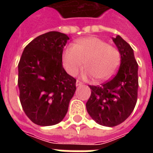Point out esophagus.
Listing matches in <instances>:
<instances>
[{
  "instance_id": "1",
  "label": "esophagus",
  "mask_w": 153,
  "mask_h": 153,
  "mask_svg": "<svg viewBox=\"0 0 153 153\" xmlns=\"http://www.w3.org/2000/svg\"><path fill=\"white\" fill-rule=\"evenodd\" d=\"M75 84H76V86H80V85H82V84H83V83H82V82H80L79 80H77Z\"/></svg>"
}]
</instances>
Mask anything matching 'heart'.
I'll return each mask as SVG.
<instances>
[{"instance_id":"b5f03b06","label":"heart","mask_w":153,"mask_h":153,"mask_svg":"<svg viewBox=\"0 0 153 153\" xmlns=\"http://www.w3.org/2000/svg\"><path fill=\"white\" fill-rule=\"evenodd\" d=\"M85 62H83V61ZM61 63L68 74L75 76L85 64L84 77H95L99 81L110 79L120 63V54L115 47L97 37L80 38L73 46L64 49Z\"/></svg>"}]
</instances>
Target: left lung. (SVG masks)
I'll return each mask as SVG.
<instances>
[{
  "mask_svg": "<svg viewBox=\"0 0 153 153\" xmlns=\"http://www.w3.org/2000/svg\"><path fill=\"white\" fill-rule=\"evenodd\" d=\"M120 54V65L112 79L100 86H92L86 103L88 113L101 125L114 127L121 124L134 109L138 98V63L134 51L123 38H112Z\"/></svg>",
  "mask_w": 153,
  "mask_h": 153,
  "instance_id": "obj_1",
  "label": "left lung"
}]
</instances>
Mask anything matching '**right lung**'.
I'll use <instances>...</instances> for the list:
<instances>
[{
	"mask_svg": "<svg viewBox=\"0 0 153 153\" xmlns=\"http://www.w3.org/2000/svg\"><path fill=\"white\" fill-rule=\"evenodd\" d=\"M70 38L60 32H48L26 46L19 62V100L34 124H58L68 111L76 90V79L64 70L61 54Z\"/></svg>",
	"mask_w": 153,
	"mask_h": 153,
	"instance_id": "obj_1",
	"label": "right lung"
}]
</instances>
